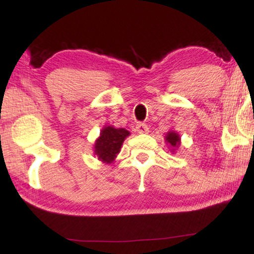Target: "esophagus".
I'll use <instances>...</instances> for the list:
<instances>
[{
    "instance_id": "esophagus-1",
    "label": "esophagus",
    "mask_w": 254,
    "mask_h": 254,
    "mask_svg": "<svg viewBox=\"0 0 254 254\" xmlns=\"http://www.w3.org/2000/svg\"><path fill=\"white\" fill-rule=\"evenodd\" d=\"M136 131L138 133H147L149 130H148V127L144 123H138L136 125Z\"/></svg>"
}]
</instances>
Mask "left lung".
<instances>
[{
  "label": "left lung",
  "mask_w": 254,
  "mask_h": 254,
  "mask_svg": "<svg viewBox=\"0 0 254 254\" xmlns=\"http://www.w3.org/2000/svg\"><path fill=\"white\" fill-rule=\"evenodd\" d=\"M166 139H167L168 143H170L173 148L178 147L180 143V137L179 135H177L176 132H168L167 136H166Z\"/></svg>",
  "instance_id": "8db88e82"
}]
</instances>
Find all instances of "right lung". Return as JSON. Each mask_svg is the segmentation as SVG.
Returning a JSON list of instances; mask_svg holds the SVG:
<instances>
[{"label": "right lung", "instance_id": "1", "mask_svg": "<svg viewBox=\"0 0 254 254\" xmlns=\"http://www.w3.org/2000/svg\"><path fill=\"white\" fill-rule=\"evenodd\" d=\"M130 132L125 129H115L113 127H106L101 131L100 137L95 142L94 151L101 161L112 162L121 150L125 137Z\"/></svg>", "mask_w": 254, "mask_h": 254}]
</instances>
